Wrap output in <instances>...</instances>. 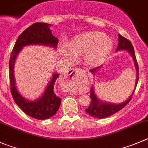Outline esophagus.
Segmentation results:
<instances>
[{
    "mask_svg": "<svg viewBox=\"0 0 148 148\" xmlns=\"http://www.w3.org/2000/svg\"><path fill=\"white\" fill-rule=\"evenodd\" d=\"M81 71H82L81 69H70L69 71H67V73L66 74V76L71 77V78H74L76 76H77V74H79Z\"/></svg>",
    "mask_w": 148,
    "mask_h": 148,
    "instance_id": "34e87169",
    "label": "esophagus"
}]
</instances>
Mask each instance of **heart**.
Listing matches in <instances>:
<instances>
[{
  "label": "heart",
  "instance_id": "obj_1",
  "mask_svg": "<svg viewBox=\"0 0 148 148\" xmlns=\"http://www.w3.org/2000/svg\"><path fill=\"white\" fill-rule=\"evenodd\" d=\"M111 38L99 31H90L75 36L69 46L62 44L60 54L67 60L83 55V60L88 66H94L105 58L112 48Z\"/></svg>",
  "mask_w": 148,
  "mask_h": 148
}]
</instances>
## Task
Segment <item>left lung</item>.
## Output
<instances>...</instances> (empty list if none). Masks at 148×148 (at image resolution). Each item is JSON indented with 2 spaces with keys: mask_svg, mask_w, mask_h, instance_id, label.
<instances>
[{
  "mask_svg": "<svg viewBox=\"0 0 148 148\" xmlns=\"http://www.w3.org/2000/svg\"><path fill=\"white\" fill-rule=\"evenodd\" d=\"M121 50H126L128 53L130 54L132 59H133L136 74V82H135V86L133 90V92L130 95V96L125 101L122 102V103H110V102H107L101 100L98 97L97 95H96V92H95L94 87H93V85H92L90 93V97L91 101L89 107L85 110V112L88 114H89L90 115L92 116V117L101 119V118H107L109 116H111L113 114H114V113L118 112H119L120 110H122L124 107L127 105V103L130 101L131 99H132V96H133L134 93L135 88H136V86L138 82V79H139V67H138L137 62H136V57H135L134 49L133 46H132V43L130 41L125 38H124L123 36H122L121 34H118V45L117 49H116V52ZM101 66H99L98 67L94 68V69H92L90 70V71L93 74V76H95L99 72V69Z\"/></svg>",
  "mask_w": 148,
  "mask_h": 148,
  "instance_id": "left-lung-1",
  "label": "left lung"
}]
</instances>
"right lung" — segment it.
<instances>
[{
	"mask_svg": "<svg viewBox=\"0 0 148 148\" xmlns=\"http://www.w3.org/2000/svg\"><path fill=\"white\" fill-rule=\"evenodd\" d=\"M51 26L52 25L47 23H36L25 30L16 39L9 60V79L14 100L25 114L38 120L48 119L58 110L61 99L56 95L54 86L60 74L57 72L52 73L51 79L42 95L35 100H29L22 96L16 87L14 64L17 55L26 46L41 45L57 49L58 39L52 35Z\"/></svg>",
	"mask_w": 148,
	"mask_h": 148,
	"instance_id": "right-lung-1",
	"label": "right lung"
}]
</instances>
